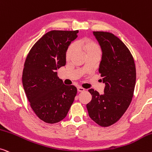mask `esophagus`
<instances>
[{"label": "esophagus", "instance_id": "34e87169", "mask_svg": "<svg viewBox=\"0 0 152 152\" xmlns=\"http://www.w3.org/2000/svg\"><path fill=\"white\" fill-rule=\"evenodd\" d=\"M84 91V88L82 87H80V86H78L77 87V91L78 92H82Z\"/></svg>", "mask_w": 152, "mask_h": 152}]
</instances>
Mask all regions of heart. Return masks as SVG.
Listing matches in <instances>:
<instances>
[{
	"instance_id": "1",
	"label": "heart",
	"mask_w": 152,
	"mask_h": 152,
	"mask_svg": "<svg viewBox=\"0 0 152 152\" xmlns=\"http://www.w3.org/2000/svg\"><path fill=\"white\" fill-rule=\"evenodd\" d=\"M76 47L80 49L86 55L88 54H98L100 55L101 53V49L99 45L95 41L89 40V39H84L78 41L76 43ZM76 50V47L74 45H71L67 50L66 54V60H70L71 57L73 56Z\"/></svg>"
}]
</instances>
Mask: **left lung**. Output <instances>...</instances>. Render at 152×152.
<instances>
[{"label": "left lung", "instance_id": "obj_1", "mask_svg": "<svg viewBox=\"0 0 152 152\" xmlns=\"http://www.w3.org/2000/svg\"><path fill=\"white\" fill-rule=\"evenodd\" d=\"M102 50L98 71L105 84L104 94L88 90L92 96L86 104L91 119L103 127L116 123L129 107L136 80L133 57L124 43L111 33L94 31Z\"/></svg>", "mask_w": 152, "mask_h": 152}]
</instances>
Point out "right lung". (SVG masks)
Returning a JSON list of instances; mask_svg holds the SVG:
<instances>
[{"label": "right lung", "instance_id": "add662e5", "mask_svg": "<svg viewBox=\"0 0 152 152\" xmlns=\"http://www.w3.org/2000/svg\"><path fill=\"white\" fill-rule=\"evenodd\" d=\"M78 31H52L45 34L29 52L23 70V89L37 117L48 124L64 119L77 94L73 85H65L56 70L66 63L69 45Z\"/></svg>", "mask_w": 152, "mask_h": 152}]
</instances>
